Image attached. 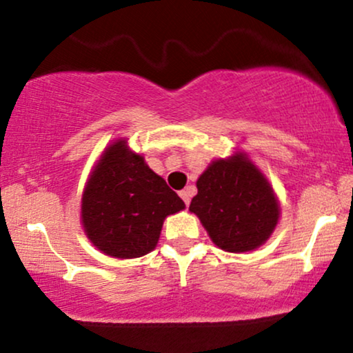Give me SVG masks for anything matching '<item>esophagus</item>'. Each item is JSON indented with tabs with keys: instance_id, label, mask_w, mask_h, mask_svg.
I'll return each mask as SVG.
<instances>
[{
	"instance_id": "obj_1",
	"label": "esophagus",
	"mask_w": 353,
	"mask_h": 353,
	"mask_svg": "<svg viewBox=\"0 0 353 353\" xmlns=\"http://www.w3.org/2000/svg\"><path fill=\"white\" fill-rule=\"evenodd\" d=\"M180 196H181V199L185 201V204H186V208L188 205H190V199H191V193H190V190H183V191H180Z\"/></svg>"
}]
</instances>
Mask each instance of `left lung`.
Instances as JSON below:
<instances>
[{
  "label": "left lung",
  "mask_w": 353,
  "mask_h": 353,
  "mask_svg": "<svg viewBox=\"0 0 353 353\" xmlns=\"http://www.w3.org/2000/svg\"><path fill=\"white\" fill-rule=\"evenodd\" d=\"M190 210L219 248L243 253L268 240L279 221L272 188L241 154L216 160L199 176Z\"/></svg>",
  "instance_id": "8db88e82"
}]
</instances>
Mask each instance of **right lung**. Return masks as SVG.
<instances>
[{"label":"right lung","instance_id":"obj_1","mask_svg":"<svg viewBox=\"0 0 353 353\" xmlns=\"http://www.w3.org/2000/svg\"><path fill=\"white\" fill-rule=\"evenodd\" d=\"M185 209L163 178L132 154L125 141L105 150L82 196V225L105 254L130 259L157 245L167 216Z\"/></svg>","mask_w":353,"mask_h":353}]
</instances>
